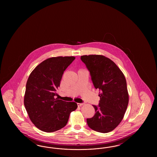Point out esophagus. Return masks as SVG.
<instances>
[{
    "mask_svg": "<svg viewBox=\"0 0 157 157\" xmlns=\"http://www.w3.org/2000/svg\"><path fill=\"white\" fill-rule=\"evenodd\" d=\"M77 104H78V106H82L84 104H83V103H78Z\"/></svg>",
    "mask_w": 157,
    "mask_h": 157,
    "instance_id": "34e87169",
    "label": "esophagus"
}]
</instances>
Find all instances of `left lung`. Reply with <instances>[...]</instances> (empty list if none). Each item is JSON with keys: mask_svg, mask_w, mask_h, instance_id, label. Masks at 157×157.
Returning a JSON list of instances; mask_svg holds the SVG:
<instances>
[{"mask_svg": "<svg viewBox=\"0 0 157 157\" xmlns=\"http://www.w3.org/2000/svg\"><path fill=\"white\" fill-rule=\"evenodd\" d=\"M90 72L95 89L100 90V100L94 116L87 119L93 130L107 133L113 131L123 119L129 101L127 82L123 73L112 60L102 55L81 57Z\"/></svg>", "mask_w": 157, "mask_h": 157, "instance_id": "obj_1", "label": "left lung"}]
</instances>
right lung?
<instances>
[{"mask_svg": "<svg viewBox=\"0 0 157 157\" xmlns=\"http://www.w3.org/2000/svg\"><path fill=\"white\" fill-rule=\"evenodd\" d=\"M75 59L49 58L38 64L29 76L24 105L32 122L44 132H55L65 127L70 114L78 107L75 102L56 97L64 71Z\"/></svg>", "mask_w": 157, "mask_h": 157, "instance_id": "obj_1", "label": "right lung"}]
</instances>
